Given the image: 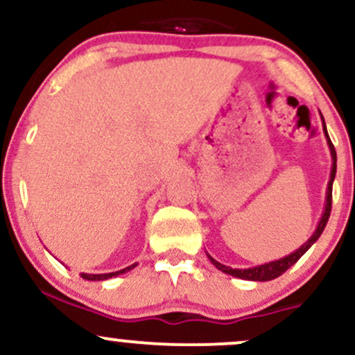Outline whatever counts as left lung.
<instances>
[{
	"instance_id": "obj_1",
	"label": "left lung",
	"mask_w": 355,
	"mask_h": 355,
	"mask_svg": "<svg viewBox=\"0 0 355 355\" xmlns=\"http://www.w3.org/2000/svg\"><path fill=\"white\" fill-rule=\"evenodd\" d=\"M320 120H322V130H324L325 140H327L329 150H331L332 168H331V180H329L327 191H325L324 211H322V217L319 220V223H317L313 234L311 235V239H309L305 243H302V245L297 248V250L292 252V254L282 257V259L272 260V262H266V263H262V266H255V267H248V268H232L229 266H223V263L217 262V260H215L210 254H207L210 262L214 263V266L217 267L218 270H222L223 274H229L232 277H237V279H242V280H252V282H267V280H274V279H277V277L282 275L284 272L287 270V268H291L292 266H294L297 260H299L300 257H302L305 252H307L309 248H311L313 243L317 242V239H319L322 235V232H324L325 225H327L329 215H331V209H332V183H334V178H336L337 155H336V148H334L331 138H329L327 126H325V120H324V116H322V113H320Z\"/></svg>"
}]
</instances>
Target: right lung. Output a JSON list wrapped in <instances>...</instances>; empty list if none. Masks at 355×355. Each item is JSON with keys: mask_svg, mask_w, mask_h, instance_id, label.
Masks as SVG:
<instances>
[{"mask_svg": "<svg viewBox=\"0 0 355 355\" xmlns=\"http://www.w3.org/2000/svg\"><path fill=\"white\" fill-rule=\"evenodd\" d=\"M135 267H137V263H132V266L121 268V270H116V272H110V274H81V277H83L85 280H95V282L96 280H108V279H112V277L126 274V272H130L132 268H135Z\"/></svg>", "mask_w": 355, "mask_h": 355, "instance_id": "add662e5", "label": "right lung"}]
</instances>
